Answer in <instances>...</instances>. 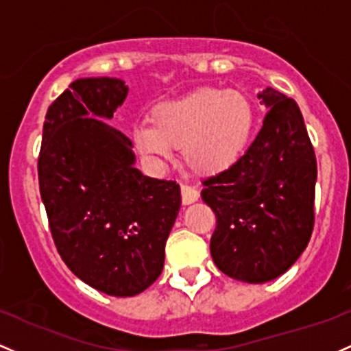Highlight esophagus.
I'll use <instances>...</instances> for the list:
<instances>
[{
    "instance_id": "34e87169",
    "label": "esophagus",
    "mask_w": 351,
    "mask_h": 351,
    "mask_svg": "<svg viewBox=\"0 0 351 351\" xmlns=\"http://www.w3.org/2000/svg\"><path fill=\"white\" fill-rule=\"evenodd\" d=\"M199 198V191L190 184H182V199L184 205H191Z\"/></svg>"
}]
</instances>
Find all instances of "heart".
Returning <instances> with one entry per match:
<instances>
[{
    "mask_svg": "<svg viewBox=\"0 0 351 351\" xmlns=\"http://www.w3.org/2000/svg\"><path fill=\"white\" fill-rule=\"evenodd\" d=\"M149 123L133 128L138 152L160 165L180 145L188 168L199 175H217L232 168L248 148L255 128V110L243 93L202 88L183 98L161 101Z\"/></svg>",
    "mask_w": 351,
    "mask_h": 351,
    "instance_id": "1",
    "label": "heart"
}]
</instances>
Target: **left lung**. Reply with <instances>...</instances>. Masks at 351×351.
I'll return each mask as SVG.
<instances>
[{"label":"left lung","mask_w":351,"mask_h":351,"mask_svg":"<svg viewBox=\"0 0 351 351\" xmlns=\"http://www.w3.org/2000/svg\"><path fill=\"white\" fill-rule=\"evenodd\" d=\"M260 133L245 155L203 182L217 215L210 241L215 265L230 278L267 283L305 252L313 232L317 158L295 99L267 88Z\"/></svg>","instance_id":"left-lung-1"}]
</instances>
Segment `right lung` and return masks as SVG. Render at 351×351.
<instances>
[{
	"instance_id": "obj_1",
	"label": "right lung",
	"mask_w": 351,
	"mask_h": 351,
	"mask_svg": "<svg viewBox=\"0 0 351 351\" xmlns=\"http://www.w3.org/2000/svg\"><path fill=\"white\" fill-rule=\"evenodd\" d=\"M128 95L118 78H80L48 108L38 158L53 240L82 282L134 296L161 275L180 184L145 176L133 143L105 119Z\"/></svg>"
}]
</instances>
